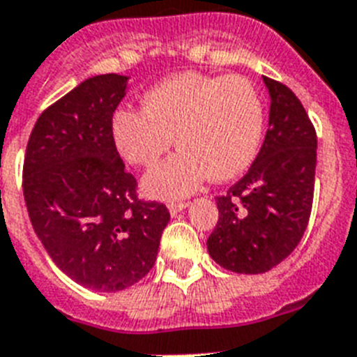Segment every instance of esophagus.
Masks as SVG:
<instances>
[{"label": "esophagus", "mask_w": 357, "mask_h": 357, "mask_svg": "<svg viewBox=\"0 0 357 357\" xmlns=\"http://www.w3.org/2000/svg\"><path fill=\"white\" fill-rule=\"evenodd\" d=\"M188 207L187 202H172V204H169V211L172 216H176V214H179L181 211H185V208Z\"/></svg>", "instance_id": "esophagus-1"}]
</instances>
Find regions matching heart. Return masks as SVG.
<instances>
[{
    "mask_svg": "<svg viewBox=\"0 0 357 357\" xmlns=\"http://www.w3.org/2000/svg\"><path fill=\"white\" fill-rule=\"evenodd\" d=\"M109 133L119 155L141 167L176 141L181 149L144 176L143 188L152 198H183L207 178L227 181L248 169L262 141L264 102L244 77L185 71L146 89L141 109H117Z\"/></svg>",
    "mask_w": 357,
    "mask_h": 357,
    "instance_id": "obj_1",
    "label": "heart"
}]
</instances>
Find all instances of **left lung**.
<instances>
[{"instance_id":"8db88e82","label":"left lung","mask_w":357,"mask_h":357,"mask_svg":"<svg viewBox=\"0 0 357 357\" xmlns=\"http://www.w3.org/2000/svg\"><path fill=\"white\" fill-rule=\"evenodd\" d=\"M269 130L244 178L216 198L218 224L207 240L211 259L233 273H266L303 238L314 202L317 137L301 100L264 77Z\"/></svg>"}]
</instances>
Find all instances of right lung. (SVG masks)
I'll list each match as a JSON object with an SVG mask.
<instances>
[{
    "instance_id": "1",
    "label": "right lung",
    "mask_w": 357,
    "mask_h": 357,
    "mask_svg": "<svg viewBox=\"0 0 357 357\" xmlns=\"http://www.w3.org/2000/svg\"><path fill=\"white\" fill-rule=\"evenodd\" d=\"M130 77L86 78L40 115L23 163V196L34 233L69 279L121 291L158 257L170 214L137 202L135 178L113 146L109 121Z\"/></svg>"
}]
</instances>
